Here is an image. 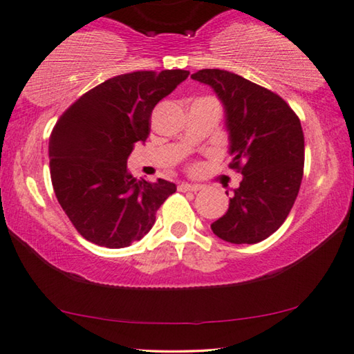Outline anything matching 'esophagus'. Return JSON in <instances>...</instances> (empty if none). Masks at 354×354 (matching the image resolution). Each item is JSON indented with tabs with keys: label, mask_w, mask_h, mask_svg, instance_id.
I'll use <instances>...</instances> for the list:
<instances>
[{
	"label": "esophagus",
	"mask_w": 354,
	"mask_h": 354,
	"mask_svg": "<svg viewBox=\"0 0 354 354\" xmlns=\"http://www.w3.org/2000/svg\"><path fill=\"white\" fill-rule=\"evenodd\" d=\"M178 189H180V192H199L201 189V187L199 185H189V183H185V182H182L180 185H178Z\"/></svg>",
	"instance_id": "obj_1"
}]
</instances>
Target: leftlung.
Returning a JSON list of instances; mask_svg holds the SVG:
<instances>
[{
    "label": "left lung",
    "instance_id": "8db88e82",
    "mask_svg": "<svg viewBox=\"0 0 354 354\" xmlns=\"http://www.w3.org/2000/svg\"><path fill=\"white\" fill-rule=\"evenodd\" d=\"M192 79L212 86L221 101L230 167L243 176L212 231L231 243H258L283 225L301 188V120L274 91L230 71L201 69Z\"/></svg>",
    "mask_w": 354,
    "mask_h": 354
}]
</instances>
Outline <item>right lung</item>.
<instances>
[{
  "label": "right lung",
  "mask_w": 354,
  "mask_h": 354,
  "mask_svg": "<svg viewBox=\"0 0 354 354\" xmlns=\"http://www.w3.org/2000/svg\"><path fill=\"white\" fill-rule=\"evenodd\" d=\"M188 71H136L100 84L59 117L48 139L53 192L86 241L123 248L155 225L176 183H150L127 169L136 142H145L153 107Z\"/></svg>",
  "instance_id": "obj_1"
}]
</instances>
